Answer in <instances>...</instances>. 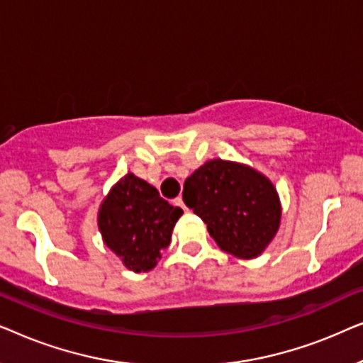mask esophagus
<instances>
[{
	"mask_svg": "<svg viewBox=\"0 0 363 363\" xmlns=\"http://www.w3.org/2000/svg\"><path fill=\"white\" fill-rule=\"evenodd\" d=\"M173 205L178 206V208H182L183 211H186V206H185V203H183V198L182 196H177L175 200H173Z\"/></svg>",
	"mask_w": 363,
	"mask_h": 363,
	"instance_id": "34e87169",
	"label": "esophagus"
}]
</instances>
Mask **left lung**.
Listing matches in <instances>:
<instances>
[{
    "label": "left lung",
    "instance_id": "8db88e82",
    "mask_svg": "<svg viewBox=\"0 0 363 363\" xmlns=\"http://www.w3.org/2000/svg\"><path fill=\"white\" fill-rule=\"evenodd\" d=\"M183 201L206 223L216 245L241 259L261 255L279 228L276 188L261 173L233 162L201 165L186 178Z\"/></svg>",
    "mask_w": 363,
    "mask_h": 363
}]
</instances>
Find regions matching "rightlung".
Wrapping results in <instances>:
<instances>
[{"label":"right lung","mask_w":363,"mask_h":363,"mask_svg":"<svg viewBox=\"0 0 363 363\" xmlns=\"http://www.w3.org/2000/svg\"><path fill=\"white\" fill-rule=\"evenodd\" d=\"M182 208L168 205L155 186L128 173L112 188L99 211V228L106 245L128 269L155 267L170 245Z\"/></svg>","instance_id":"obj_1"}]
</instances>
